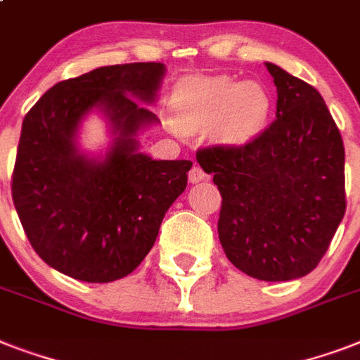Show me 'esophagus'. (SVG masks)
<instances>
[{
	"label": "esophagus",
	"instance_id": "obj_1",
	"mask_svg": "<svg viewBox=\"0 0 360 360\" xmlns=\"http://www.w3.org/2000/svg\"><path fill=\"white\" fill-rule=\"evenodd\" d=\"M205 179H207V174H205L198 164H194L191 172H188V181H191V183H200V181Z\"/></svg>",
	"mask_w": 360,
	"mask_h": 360
}]
</instances>
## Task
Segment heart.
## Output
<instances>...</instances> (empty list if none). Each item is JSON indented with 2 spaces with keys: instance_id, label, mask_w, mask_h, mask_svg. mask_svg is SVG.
<instances>
[{
  "instance_id": "1",
  "label": "heart",
  "mask_w": 360,
  "mask_h": 360,
  "mask_svg": "<svg viewBox=\"0 0 360 360\" xmlns=\"http://www.w3.org/2000/svg\"><path fill=\"white\" fill-rule=\"evenodd\" d=\"M273 110L271 93L262 82L231 76H191L177 84L174 112L183 127H213L226 146H245L262 134Z\"/></svg>"
}]
</instances>
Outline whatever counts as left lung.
Wrapping results in <instances>:
<instances>
[{
    "label": "left lung",
    "mask_w": 360,
    "mask_h": 360,
    "mask_svg": "<svg viewBox=\"0 0 360 360\" xmlns=\"http://www.w3.org/2000/svg\"><path fill=\"white\" fill-rule=\"evenodd\" d=\"M276 120L240 147H209L196 160L222 194L219 239L239 271L265 282L316 269L346 213L344 141L312 86L265 63Z\"/></svg>",
    "instance_id": "1"
}]
</instances>
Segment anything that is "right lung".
I'll list each match as a JSON object with an SVG mask.
<instances>
[{
  "label": "right lung",
  "mask_w": 360,
  "mask_h": 360,
  "mask_svg": "<svg viewBox=\"0 0 360 360\" xmlns=\"http://www.w3.org/2000/svg\"><path fill=\"white\" fill-rule=\"evenodd\" d=\"M164 63L98 67L59 82L27 112L13 174V202L31 246L59 273L93 284L130 274L186 188L191 160H153L138 136L158 124ZM98 113L112 141L87 153L81 123Z\"/></svg>",
  "instance_id": "1"
}]
</instances>
